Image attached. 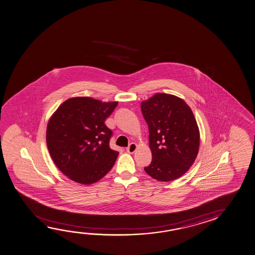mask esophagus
Segmentation results:
<instances>
[{"label": "esophagus", "instance_id": "esophagus-1", "mask_svg": "<svg viewBox=\"0 0 255 255\" xmlns=\"http://www.w3.org/2000/svg\"><path fill=\"white\" fill-rule=\"evenodd\" d=\"M137 145L136 143H131L130 145L126 148V151L129 153H133L137 150Z\"/></svg>", "mask_w": 255, "mask_h": 255}]
</instances>
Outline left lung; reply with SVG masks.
<instances>
[{
    "instance_id": "left-lung-1",
    "label": "left lung",
    "mask_w": 255,
    "mask_h": 255,
    "mask_svg": "<svg viewBox=\"0 0 255 255\" xmlns=\"http://www.w3.org/2000/svg\"><path fill=\"white\" fill-rule=\"evenodd\" d=\"M141 111L153 156L145 171L158 181L176 180L188 171L199 153L200 129L194 115L183 99L161 93L142 102Z\"/></svg>"
}]
</instances>
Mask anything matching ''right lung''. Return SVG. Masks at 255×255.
<instances>
[{
    "label": "right lung",
    "mask_w": 255,
    "mask_h": 255,
    "mask_svg": "<svg viewBox=\"0 0 255 255\" xmlns=\"http://www.w3.org/2000/svg\"><path fill=\"white\" fill-rule=\"evenodd\" d=\"M118 104L73 97L63 102L49 118L47 148L56 167L71 180L94 184L112 169L119 153L110 147L112 131L104 122Z\"/></svg>",
    "instance_id": "add662e5"
}]
</instances>
